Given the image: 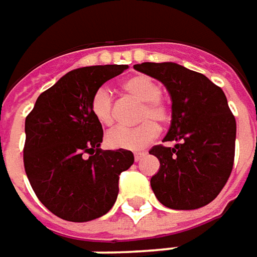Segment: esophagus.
<instances>
[{
    "instance_id": "esophagus-1",
    "label": "esophagus",
    "mask_w": 257,
    "mask_h": 257,
    "mask_svg": "<svg viewBox=\"0 0 257 257\" xmlns=\"http://www.w3.org/2000/svg\"><path fill=\"white\" fill-rule=\"evenodd\" d=\"M145 156H146V152H138L135 153V162H141Z\"/></svg>"
}]
</instances>
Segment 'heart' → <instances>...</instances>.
Wrapping results in <instances>:
<instances>
[{"label": "heart", "instance_id": "1", "mask_svg": "<svg viewBox=\"0 0 257 257\" xmlns=\"http://www.w3.org/2000/svg\"><path fill=\"white\" fill-rule=\"evenodd\" d=\"M122 91L132 98L141 101L138 121L141 125L116 126L106 134V143L115 149L123 151H142L158 136V124L165 125L172 119V109L162 98V85L146 74H136L128 77L122 83ZM90 109L94 118L101 123L109 126L115 119L114 98L106 88L101 87L92 94Z\"/></svg>", "mask_w": 257, "mask_h": 257}]
</instances>
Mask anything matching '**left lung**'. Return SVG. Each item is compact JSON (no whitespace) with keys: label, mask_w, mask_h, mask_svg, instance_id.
Masks as SVG:
<instances>
[{"label":"left lung","mask_w":257,"mask_h":257,"mask_svg":"<svg viewBox=\"0 0 257 257\" xmlns=\"http://www.w3.org/2000/svg\"><path fill=\"white\" fill-rule=\"evenodd\" d=\"M138 71L162 81L172 98V123L165 141L153 146L160 162L151 186L172 209H197L221 193L235 158L236 121L221 87L201 73L176 63H142Z\"/></svg>","instance_id":"1"}]
</instances>
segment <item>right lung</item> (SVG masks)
Instances as JSON below:
<instances>
[{
	"instance_id": "1",
	"label": "right lung",
	"mask_w": 257,
	"mask_h": 257,
	"mask_svg": "<svg viewBox=\"0 0 257 257\" xmlns=\"http://www.w3.org/2000/svg\"><path fill=\"white\" fill-rule=\"evenodd\" d=\"M126 64L69 71L38 97L25 119L24 166L39 201L62 219L87 222L116 201L119 174L134 165L131 151H102V126L91 114L94 92Z\"/></svg>"
}]
</instances>
